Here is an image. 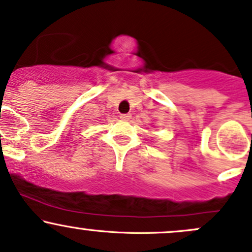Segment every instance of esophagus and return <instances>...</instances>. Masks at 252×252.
<instances>
[{
    "mask_svg": "<svg viewBox=\"0 0 252 252\" xmlns=\"http://www.w3.org/2000/svg\"><path fill=\"white\" fill-rule=\"evenodd\" d=\"M120 117H121V120H123V121H129L131 118V115L130 113H122Z\"/></svg>",
    "mask_w": 252,
    "mask_h": 252,
    "instance_id": "34e87169",
    "label": "esophagus"
}]
</instances>
